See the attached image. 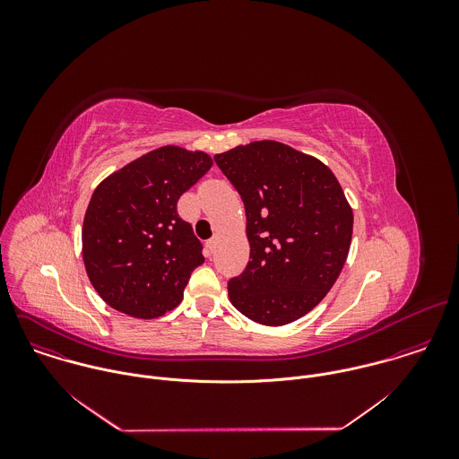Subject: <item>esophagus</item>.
<instances>
[{"label":"esophagus","instance_id":"1","mask_svg":"<svg viewBox=\"0 0 459 459\" xmlns=\"http://www.w3.org/2000/svg\"><path fill=\"white\" fill-rule=\"evenodd\" d=\"M215 244H217V242H215V238H212V240H208V242H206V253H208V256L215 251Z\"/></svg>","mask_w":459,"mask_h":459}]
</instances>
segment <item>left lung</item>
Instances as JSON below:
<instances>
[{
	"mask_svg": "<svg viewBox=\"0 0 459 459\" xmlns=\"http://www.w3.org/2000/svg\"><path fill=\"white\" fill-rule=\"evenodd\" d=\"M213 159L246 204L251 246V262L228 282L230 300L256 324L288 325L337 281L351 244V206L322 160L284 143L253 141Z\"/></svg>",
	"mask_w": 459,
	"mask_h": 459,
	"instance_id": "obj_1",
	"label": "left lung"
}]
</instances>
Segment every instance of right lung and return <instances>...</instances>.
<instances>
[{"mask_svg": "<svg viewBox=\"0 0 459 459\" xmlns=\"http://www.w3.org/2000/svg\"><path fill=\"white\" fill-rule=\"evenodd\" d=\"M212 164L204 152L166 144L97 186L82 221V262L108 306L153 320L182 302L204 258L177 203Z\"/></svg>", "mask_w": 459, "mask_h": 459, "instance_id": "1", "label": "right lung"}]
</instances>
